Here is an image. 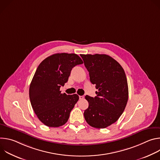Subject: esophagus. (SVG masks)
Instances as JSON below:
<instances>
[{"instance_id": "34e87169", "label": "esophagus", "mask_w": 160, "mask_h": 160, "mask_svg": "<svg viewBox=\"0 0 160 160\" xmlns=\"http://www.w3.org/2000/svg\"><path fill=\"white\" fill-rule=\"evenodd\" d=\"M79 99H80V100L83 99H84V96H79Z\"/></svg>"}]
</instances>
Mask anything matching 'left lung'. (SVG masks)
<instances>
[{"mask_svg": "<svg viewBox=\"0 0 160 160\" xmlns=\"http://www.w3.org/2000/svg\"><path fill=\"white\" fill-rule=\"evenodd\" d=\"M89 72L90 82L98 91L95 98L85 96L88 107L84 111L87 123L96 128H104L115 123L126 107L128 88L122 66L106 54H81Z\"/></svg>", "mask_w": 160, "mask_h": 160, "instance_id": "left-lung-1", "label": "left lung"}]
</instances>
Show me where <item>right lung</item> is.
<instances>
[{"mask_svg": "<svg viewBox=\"0 0 160 160\" xmlns=\"http://www.w3.org/2000/svg\"><path fill=\"white\" fill-rule=\"evenodd\" d=\"M82 63L76 54L58 53L38 65L30 85L29 96L35 113L45 125L58 127L68 122L79 96L62 94L60 87L68 82L72 68Z\"/></svg>", "mask_w": 160, "mask_h": 160, "instance_id": "1", "label": "right lung"}]
</instances>
